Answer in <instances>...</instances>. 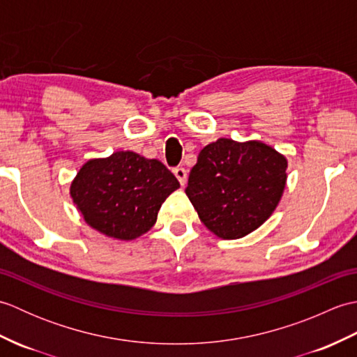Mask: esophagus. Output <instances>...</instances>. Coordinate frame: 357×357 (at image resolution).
<instances>
[{
	"instance_id": "1",
	"label": "esophagus",
	"mask_w": 357,
	"mask_h": 357,
	"mask_svg": "<svg viewBox=\"0 0 357 357\" xmlns=\"http://www.w3.org/2000/svg\"><path fill=\"white\" fill-rule=\"evenodd\" d=\"M173 173H174V176L178 178L181 185H184L185 181H187V170L184 169V167H174Z\"/></svg>"
}]
</instances>
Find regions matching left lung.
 Masks as SVG:
<instances>
[{"mask_svg": "<svg viewBox=\"0 0 357 357\" xmlns=\"http://www.w3.org/2000/svg\"><path fill=\"white\" fill-rule=\"evenodd\" d=\"M287 181V159L259 141L221 138L201 150L185 193L210 231L238 239L275 211Z\"/></svg>", "mask_w": 357, "mask_h": 357, "instance_id": "obj_1", "label": "left lung"}]
</instances>
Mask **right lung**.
I'll return each instance as SVG.
<instances>
[{
  "label": "right lung",
  "instance_id": "add662e5",
  "mask_svg": "<svg viewBox=\"0 0 357 357\" xmlns=\"http://www.w3.org/2000/svg\"><path fill=\"white\" fill-rule=\"evenodd\" d=\"M178 187L174 174L158 159L115 151L82 165L70 195L92 229L130 241L153 227L162 202Z\"/></svg>",
  "mask_w": 357,
  "mask_h": 357
}]
</instances>
